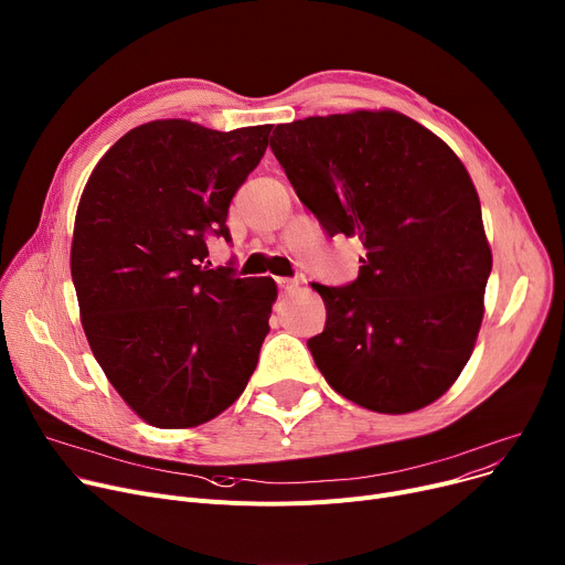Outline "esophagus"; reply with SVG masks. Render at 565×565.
Wrapping results in <instances>:
<instances>
[{
	"mask_svg": "<svg viewBox=\"0 0 565 565\" xmlns=\"http://www.w3.org/2000/svg\"><path fill=\"white\" fill-rule=\"evenodd\" d=\"M276 285L280 287V291H294L298 287V282L294 278H276Z\"/></svg>",
	"mask_w": 565,
	"mask_h": 565,
	"instance_id": "1",
	"label": "esophagus"
}]
</instances>
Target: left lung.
Listing matches in <instances>:
<instances>
[{"mask_svg": "<svg viewBox=\"0 0 565 565\" xmlns=\"http://www.w3.org/2000/svg\"><path fill=\"white\" fill-rule=\"evenodd\" d=\"M269 146L326 235L364 246L353 282H312L326 306L308 340L319 372L376 413L434 404L472 355L492 269L466 166L396 111L276 125Z\"/></svg>", "mask_w": 565, "mask_h": 565, "instance_id": "1", "label": "left lung"}]
</instances>
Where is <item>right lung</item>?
I'll return each mask as SVG.
<instances>
[{
	"instance_id": "1",
	"label": "right lung",
	"mask_w": 565,
	"mask_h": 565,
	"mask_svg": "<svg viewBox=\"0 0 565 565\" xmlns=\"http://www.w3.org/2000/svg\"><path fill=\"white\" fill-rule=\"evenodd\" d=\"M271 125L216 131L139 125L99 159L75 218L71 271L90 351L125 404L157 428L223 413L257 367L271 278L207 259L264 157Z\"/></svg>"
}]
</instances>
